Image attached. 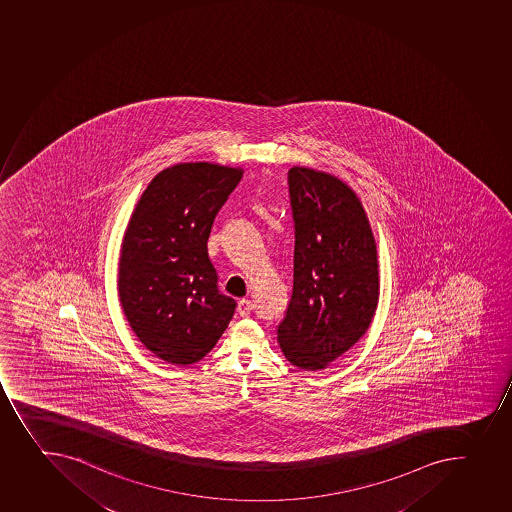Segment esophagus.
Returning <instances> with one entry per match:
<instances>
[{
	"instance_id": "obj_1",
	"label": "esophagus",
	"mask_w": 512,
	"mask_h": 512,
	"mask_svg": "<svg viewBox=\"0 0 512 512\" xmlns=\"http://www.w3.org/2000/svg\"><path fill=\"white\" fill-rule=\"evenodd\" d=\"M254 309V303L251 299H241L238 303L239 316H248Z\"/></svg>"
}]
</instances>
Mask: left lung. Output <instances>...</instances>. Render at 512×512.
Listing matches in <instances>:
<instances>
[{"instance_id":"8db88e82","label":"left lung","mask_w":512,"mask_h":512,"mask_svg":"<svg viewBox=\"0 0 512 512\" xmlns=\"http://www.w3.org/2000/svg\"><path fill=\"white\" fill-rule=\"evenodd\" d=\"M293 293L276 328L289 363L321 371L363 338L379 303L378 248L358 194L333 174L293 166Z\"/></svg>"}]
</instances>
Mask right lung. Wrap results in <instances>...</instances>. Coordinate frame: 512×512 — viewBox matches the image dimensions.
<instances>
[{
	"label": "right lung",
	"instance_id": "obj_1",
	"mask_svg": "<svg viewBox=\"0 0 512 512\" xmlns=\"http://www.w3.org/2000/svg\"><path fill=\"white\" fill-rule=\"evenodd\" d=\"M243 168L178 163L156 174L134 206L118 268V294L144 348L169 364L203 359L233 318L209 261L214 218Z\"/></svg>",
	"mask_w": 512,
	"mask_h": 512
}]
</instances>
